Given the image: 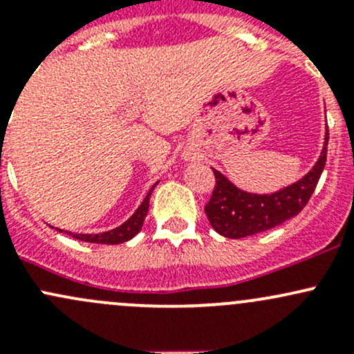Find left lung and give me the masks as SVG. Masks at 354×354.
Segmentation results:
<instances>
[{"mask_svg":"<svg viewBox=\"0 0 354 354\" xmlns=\"http://www.w3.org/2000/svg\"><path fill=\"white\" fill-rule=\"evenodd\" d=\"M329 130L326 131V144L315 166L299 181L270 195H257L240 190L226 176L214 169L216 187L212 197L205 205L210 226L226 238L252 236L286 223L298 216L315 192L327 159Z\"/></svg>","mask_w":354,"mask_h":354,"instance_id":"1","label":"left lung"}]
</instances>
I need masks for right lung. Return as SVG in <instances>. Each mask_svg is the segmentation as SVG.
I'll list each match as a JSON object with an SVG mask.
<instances>
[{"label": "right lung", "mask_w": 354, "mask_h": 354, "mask_svg": "<svg viewBox=\"0 0 354 354\" xmlns=\"http://www.w3.org/2000/svg\"><path fill=\"white\" fill-rule=\"evenodd\" d=\"M156 185L151 188V190H149L147 197L144 198V202L140 203V207L135 210L133 216H131L130 219L127 221V223L121 224V226L114 227V230L106 231V233H101V234H75V233H68V231H66V233L70 234V236H73L75 240L87 241V243L118 245V243H124V241L131 240V238H133L135 234H137L138 231L142 230V224H144L145 216H147V210H149V198H151L152 192H154V188H156Z\"/></svg>", "instance_id": "right-lung-1"}]
</instances>
